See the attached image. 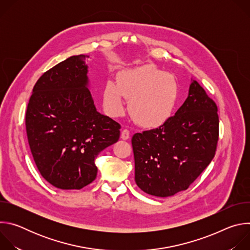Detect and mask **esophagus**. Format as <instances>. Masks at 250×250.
Segmentation results:
<instances>
[{"mask_svg": "<svg viewBox=\"0 0 250 250\" xmlns=\"http://www.w3.org/2000/svg\"><path fill=\"white\" fill-rule=\"evenodd\" d=\"M129 135H130V133H129V130H128V129H124V130L122 131V133H121V137H122V139H124V140L128 139V138H129Z\"/></svg>", "mask_w": 250, "mask_h": 250, "instance_id": "obj_1", "label": "esophagus"}]
</instances>
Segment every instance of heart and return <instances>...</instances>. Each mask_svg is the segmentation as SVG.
I'll list each match as a JSON object with an SVG mask.
<instances>
[{
	"mask_svg": "<svg viewBox=\"0 0 250 250\" xmlns=\"http://www.w3.org/2000/svg\"><path fill=\"white\" fill-rule=\"evenodd\" d=\"M125 98L129 100V114L139 125L159 127L172 117L179 99L175 78L147 64L120 72L117 84L108 81L103 91L105 111L113 117L125 112Z\"/></svg>",
	"mask_w": 250,
	"mask_h": 250,
	"instance_id": "b5f03b06",
	"label": "heart"
}]
</instances>
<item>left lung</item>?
Returning a JSON list of instances; mask_svg holds the SVG:
<instances>
[{
	"mask_svg": "<svg viewBox=\"0 0 250 250\" xmlns=\"http://www.w3.org/2000/svg\"><path fill=\"white\" fill-rule=\"evenodd\" d=\"M218 140V106L193 80L175 116L158 128L133 134L136 185L162 198L187 190L215 156Z\"/></svg>",
	"mask_w": 250,
	"mask_h": 250,
	"instance_id": "1",
	"label": "left lung"
}]
</instances>
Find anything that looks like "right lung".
<instances>
[{
  "instance_id": "right-lung-1",
  "label": "right lung",
  "mask_w": 250,
  "mask_h": 250,
  "mask_svg": "<svg viewBox=\"0 0 250 250\" xmlns=\"http://www.w3.org/2000/svg\"><path fill=\"white\" fill-rule=\"evenodd\" d=\"M88 57L71 56L43 73L25 114L33 160L44 179L62 190L92 183L96 157L121 133L119 123L96 110L88 89Z\"/></svg>"
}]
</instances>
